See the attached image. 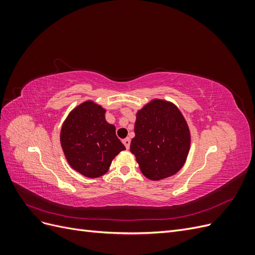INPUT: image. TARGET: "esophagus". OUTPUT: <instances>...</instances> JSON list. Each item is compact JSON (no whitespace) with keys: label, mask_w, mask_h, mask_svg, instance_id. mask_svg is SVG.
Wrapping results in <instances>:
<instances>
[{"label":"esophagus","mask_w":255,"mask_h":255,"mask_svg":"<svg viewBox=\"0 0 255 255\" xmlns=\"http://www.w3.org/2000/svg\"><path fill=\"white\" fill-rule=\"evenodd\" d=\"M122 142H123V144H125V146H126L127 149H128V148H129V144H130L129 138H126V139H123V140H122Z\"/></svg>","instance_id":"34e87169"}]
</instances>
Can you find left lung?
Instances as JSON below:
<instances>
[{
  "label": "left lung",
  "mask_w": 255,
  "mask_h": 255,
  "mask_svg": "<svg viewBox=\"0 0 255 255\" xmlns=\"http://www.w3.org/2000/svg\"><path fill=\"white\" fill-rule=\"evenodd\" d=\"M130 152L148 179L158 181L183 167L190 134L186 121L173 104L154 100L137 113Z\"/></svg>",
  "instance_id": "obj_1"
}]
</instances>
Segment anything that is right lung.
Masks as SVG:
<instances>
[{
  "instance_id": "1",
  "label": "right lung",
  "mask_w": 255,
  "mask_h": 255,
  "mask_svg": "<svg viewBox=\"0 0 255 255\" xmlns=\"http://www.w3.org/2000/svg\"><path fill=\"white\" fill-rule=\"evenodd\" d=\"M104 114L101 106L85 102L71 112L61 128L60 142L67 160L87 177L103 175L113 158L126 150Z\"/></svg>"
}]
</instances>
